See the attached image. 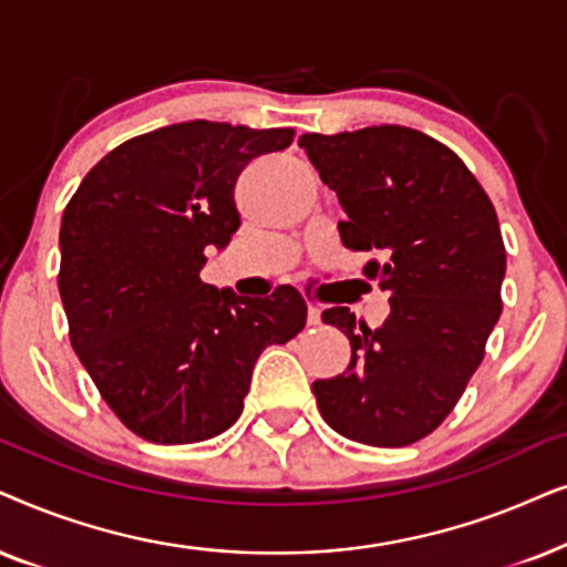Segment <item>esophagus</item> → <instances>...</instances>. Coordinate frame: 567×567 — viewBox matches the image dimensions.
Masks as SVG:
<instances>
[{"instance_id": "esophagus-1", "label": "esophagus", "mask_w": 567, "mask_h": 567, "mask_svg": "<svg viewBox=\"0 0 567 567\" xmlns=\"http://www.w3.org/2000/svg\"><path fill=\"white\" fill-rule=\"evenodd\" d=\"M321 323V311L316 306H308V327H319Z\"/></svg>"}]
</instances>
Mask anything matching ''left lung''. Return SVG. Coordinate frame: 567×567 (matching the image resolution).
<instances>
[{"mask_svg": "<svg viewBox=\"0 0 567 567\" xmlns=\"http://www.w3.org/2000/svg\"><path fill=\"white\" fill-rule=\"evenodd\" d=\"M298 145L337 192L342 244L383 256L365 275L391 296L379 329L342 306L321 313L352 358L342 375L313 381L316 404L350 441L410 446L454 410L501 319L495 207L462 157L410 126L303 134Z\"/></svg>", "mask_w": 567, "mask_h": 567, "instance_id": "1", "label": "left lung"}]
</instances>
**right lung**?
Returning <instances> with one entry per match:
<instances>
[{"mask_svg": "<svg viewBox=\"0 0 567 567\" xmlns=\"http://www.w3.org/2000/svg\"><path fill=\"white\" fill-rule=\"evenodd\" d=\"M296 132L181 121L111 150L64 209L59 292L74 352L132 433L163 446L220 435L264 347L306 327L290 285L240 298L202 282L238 230L236 184Z\"/></svg>", "mask_w": 567, "mask_h": 567, "instance_id": "right-lung-1", "label": "right lung"}]
</instances>
